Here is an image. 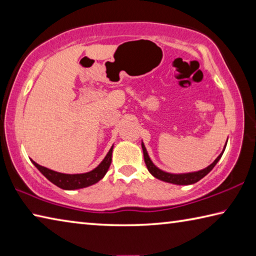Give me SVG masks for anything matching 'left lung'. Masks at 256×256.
I'll use <instances>...</instances> for the list:
<instances>
[{"label": "left lung", "instance_id": "8db88e82", "mask_svg": "<svg viewBox=\"0 0 256 256\" xmlns=\"http://www.w3.org/2000/svg\"><path fill=\"white\" fill-rule=\"evenodd\" d=\"M142 146V150H144V162L146 164V168H148V170L156 178H158L160 180H164V182H167V183H172V184H177V185H190V184H194L196 183V182L200 180L201 178H203L208 172H210V170H212L216 166V164L219 162V159L222 158V154L218 156V158H216L214 162H212L209 167L204 168V170H202L200 172H190V174H180V175H175V174H170V172H164L162 170H160L159 168H157L151 162L148 152H146V146L144 144H141Z\"/></svg>", "mask_w": 256, "mask_h": 256}]
</instances>
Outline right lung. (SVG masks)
I'll return each instance as SVG.
<instances>
[{
	"mask_svg": "<svg viewBox=\"0 0 256 256\" xmlns=\"http://www.w3.org/2000/svg\"><path fill=\"white\" fill-rule=\"evenodd\" d=\"M112 146L110 150L108 151L107 156L105 159L102 160L98 167L94 168V170L86 172V174H62V172H58L54 170H50L48 168L42 167L37 162H34V166L38 168L42 175H44L47 180L52 183L55 184L58 188L63 190H76V188H86V186H90L97 182L100 180L108 170V168L110 166L112 162Z\"/></svg>",
	"mask_w": 256,
	"mask_h": 256,
	"instance_id": "right-lung-1",
	"label": "right lung"
}]
</instances>
